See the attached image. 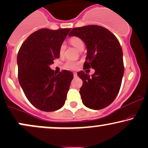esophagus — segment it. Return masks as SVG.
I'll return each mask as SVG.
<instances>
[{"instance_id":"1","label":"esophagus","mask_w":148,"mask_h":148,"mask_svg":"<svg viewBox=\"0 0 148 148\" xmlns=\"http://www.w3.org/2000/svg\"><path fill=\"white\" fill-rule=\"evenodd\" d=\"M74 77H76V76H77V74H76V72H74Z\"/></svg>"}]
</instances>
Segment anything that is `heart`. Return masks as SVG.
I'll list each match as a JSON object with an SVG mask.
<instances>
[{
    "mask_svg": "<svg viewBox=\"0 0 148 148\" xmlns=\"http://www.w3.org/2000/svg\"><path fill=\"white\" fill-rule=\"evenodd\" d=\"M69 42H70L72 45L74 46V47L78 50H80L81 49L84 48V42H83L82 40L79 37L74 36L72 37L69 39ZM64 49H65V45L64 43H62L60 45V49H59V54L60 56H62L64 53ZM78 66H79V62H76V61L73 60H68L65 63V67L68 69H71V70H74V69H77Z\"/></svg>",
    "mask_w": 148,
    "mask_h": 148,
    "instance_id": "1",
    "label": "heart"
}]
</instances>
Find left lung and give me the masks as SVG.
I'll list each match as a JSON object with an SVG mask.
<instances>
[{
  "mask_svg": "<svg viewBox=\"0 0 148 148\" xmlns=\"http://www.w3.org/2000/svg\"><path fill=\"white\" fill-rule=\"evenodd\" d=\"M69 36H76L85 42L87 56L84 69H95L91 76L84 71L77 73L83 81L79 91L83 103L91 109L106 108L118 95L124 74L120 42L111 31L96 25L73 28Z\"/></svg>",
  "mask_w": 148,
  "mask_h": 148,
  "instance_id": "8db88e82",
  "label": "left lung"
}]
</instances>
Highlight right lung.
<instances>
[{"label":"right lung","mask_w":148,"mask_h":148,"mask_svg":"<svg viewBox=\"0 0 148 148\" xmlns=\"http://www.w3.org/2000/svg\"><path fill=\"white\" fill-rule=\"evenodd\" d=\"M71 28H42L28 37L17 55L18 79L25 97L42 111L60 109L65 102L73 73L58 74L49 66L59 58V49Z\"/></svg>","instance_id":"add662e5"}]
</instances>
